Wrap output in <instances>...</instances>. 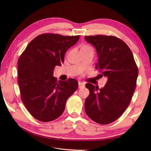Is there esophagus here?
<instances>
[{
    "instance_id": "obj_1",
    "label": "esophagus",
    "mask_w": 151,
    "mask_h": 151,
    "mask_svg": "<svg viewBox=\"0 0 151 151\" xmlns=\"http://www.w3.org/2000/svg\"><path fill=\"white\" fill-rule=\"evenodd\" d=\"M85 86V84L84 83H82V82H78V88H84Z\"/></svg>"
}]
</instances>
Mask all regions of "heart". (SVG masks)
<instances>
[{
    "instance_id": "b5f03b06",
    "label": "heart",
    "mask_w": 151,
    "mask_h": 151,
    "mask_svg": "<svg viewBox=\"0 0 151 151\" xmlns=\"http://www.w3.org/2000/svg\"><path fill=\"white\" fill-rule=\"evenodd\" d=\"M88 48H90L89 46L88 45H82L81 48V50H84V49H88Z\"/></svg>"
}]
</instances>
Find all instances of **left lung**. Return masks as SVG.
<instances>
[{"mask_svg":"<svg viewBox=\"0 0 151 151\" xmlns=\"http://www.w3.org/2000/svg\"><path fill=\"white\" fill-rule=\"evenodd\" d=\"M98 54L95 69L106 76L104 88L90 83L86 87L89 95L85 101V111L95 122L108 124L117 120L129 106L136 87L138 69L133 54L123 40L113 36H85Z\"/></svg>","mask_w":151,"mask_h":151,"instance_id":"1","label":"left lung"}]
</instances>
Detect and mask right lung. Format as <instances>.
<instances>
[{
	"label": "right lung",
	"mask_w": 151,
	"mask_h": 151,
	"mask_svg": "<svg viewBox=\"0 0 151 151\" xmlns=\"http://www.w3.org/2000/svg\"><path fill=\"white\" fill-rule=\"evenodd\" d=\"M80 36L42 34L28 43L18 60L17 82L21 99L28 112L42 122L58 118L65 103L78 88L74 78L57 82L56 65H62L64 55Z\"/></svg>",
	"instance_id": "add662e5"
}]
</instances>
